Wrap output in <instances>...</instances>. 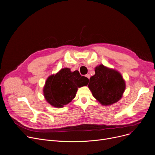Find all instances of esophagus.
Listing matches in <instances>:
<instances>
[{"label": "esophagus", "instance_id": "obj_1", "mask_svg": "<svg viewBox=\"0 0 155 155\" xmlns=\"http://www.w3.org/2000/svg\"><path fill=\"white\" fill-rule=\"evenodd\" d=\"M85 76L88 79H90V74H87L86 75H85Z\"/></svg>", "mask_w": 155, "mask_h": 155}]
</instances>
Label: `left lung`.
<instances>
[{"mask_svg":"<svg viewBox=\"0 0 155 155\" xmlns=\"http://www.w3.org/2000/svg\"><path fill=\"white\" fill-rule=\"evenodd\" d=\"M88 87L101 104L110 105L121 98L126 83L119 72L100 65L95 68V74L90 78Z\"/></svg>","mask_w":155,"mask_h":155,"instance_id":"8db88e82","label":"left lung"}]
</instances>
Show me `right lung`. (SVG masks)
Returning <instances> with one entry per match:
<instances>
[{"label": "right lung", "mask_w": 155, "mask_h": 155, "mask_svg": "<svg viewBox=\"0 0 155 155\" xmlns=\"http://www.w3.org/2000/svg\"><path fill=\"white\" fill-rule=\"evenodd\" d=\"M88 81L89 79L80 75L78 71L71 72L69 68L62 69L47 79L43 88L44 97L50 105L62 107L74 98L78 87L86 86Z\"/></svg>", "instance_id": "right-lung-1"}]
</instances>
